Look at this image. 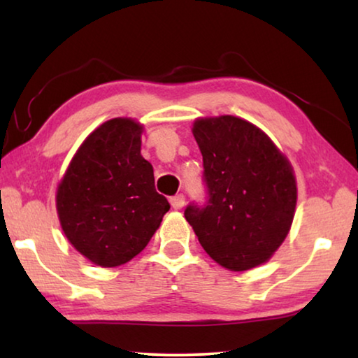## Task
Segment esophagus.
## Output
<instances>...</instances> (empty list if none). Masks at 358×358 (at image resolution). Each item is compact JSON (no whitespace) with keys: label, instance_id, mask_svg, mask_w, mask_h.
Masks as SVG:
<instances>
[{"label":"esophagus","instance_id":"1","mask_svg":"<svg viewBox=\"0 0 358 358\" xmlns=\"http://www.w3.org/2000/svg\"><path fill=\"white\" fill-rule=\"evenodd\" d=\"M171 205H172L173 210L183 208V205H185V196H183V194H178V196H173V197L171 199Z\"/></svg>","mask_w":358,"mask_h":358}]
</instances>
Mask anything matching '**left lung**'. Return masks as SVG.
<instances>
[{"mask_svg":"<svg viewBox=\"0 0 358 358\" xmlns=\"http://www.w3.org/2000/svg\"><path fill=\"white\" fill-rule=\"evenodd\" d=\"M207 202L185 210L208 256L234 271L266 262L292 226L294 171L270 137L232 115L194 121Z\"/></svg>","mask_w":358,"mask_h":358,"instance_id":"1","label":"left lung"}]
</instances>
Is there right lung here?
Segmentation results:
<instances>
[{
    "mask_svg": "<svg viewBox=\"0 0 358 358\" xmlns=\"http://www.w3.org/2000/svg\"><path fill=\"white\" fill-rule=\"evenodd\" d=\"M142 131L131 118L102 123L85 138L58 185L64 235L82 256L106 268L137 256L171 208L141 155Z\"/></svg>",
    "mask_w": 358,
    "mask_h": 358,
    "instance_id": "obj_1",
    "label": "right lung"
}]
</instances>
